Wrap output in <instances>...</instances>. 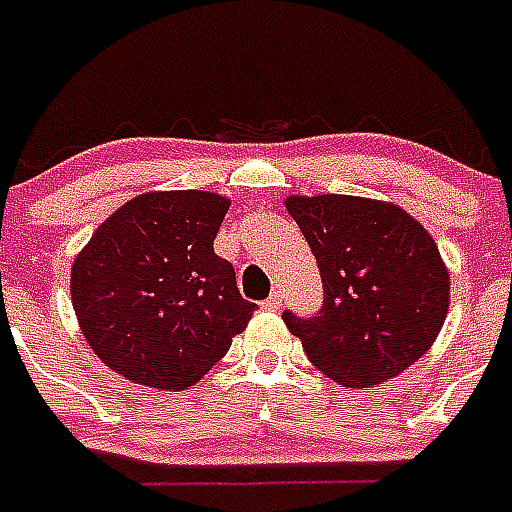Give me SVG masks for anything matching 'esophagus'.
<instances>
[{
  "label": "esophagus",
  "mask_w": 512,
  "mask_h": 512,
  "mask_svg": "<svg viewBox=\"0 0 512 512\" xmlns=\"http://www.w3.org/2000/svg\"><path fill=\"white\" fill-rule=\"evenodd\" d=\"M263 307L265 309H281V294H278V291H273V294H270L268 299L263 302Z\"/></svg>",
  "instance_id": "34e87169"
}]
</instances>
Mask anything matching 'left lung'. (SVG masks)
<instances>
[{"label":"left lung","mask_w":512,"mask_h":512,"mask_svg":"<svg viewBox=\"0 0 512 512\" xmlns=\"http://www.w3.org/2000/svg\"><path fill=\"white\" fill-rule=\"evenodd\" d=\"M283 205L325 289L315 320L283 315L309 362L343 388H372L419 362L450 307V273L432 234L388 200L289 195Z\"/></svg>","instance_id":"obj_1"}]
</instances>
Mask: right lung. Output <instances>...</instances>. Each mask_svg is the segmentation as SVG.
<instances>
[{"instance_id": "add662e5", "label": "right lung", "mask_w": 512, "mask_h": 512, "mask_svg": "<svg viewBox=\"0 0 512 512\" xmlns=\"http://www.w3.org/2000/svg\"><path fill=\"white\" fill-rule=\"evenodd\" d=\"M231 200L158 190L117 208L77 252L72 309L93 354L145 388L195 385L247 328L255 304L213 252Z\"/></svg>"}]
</instances>
